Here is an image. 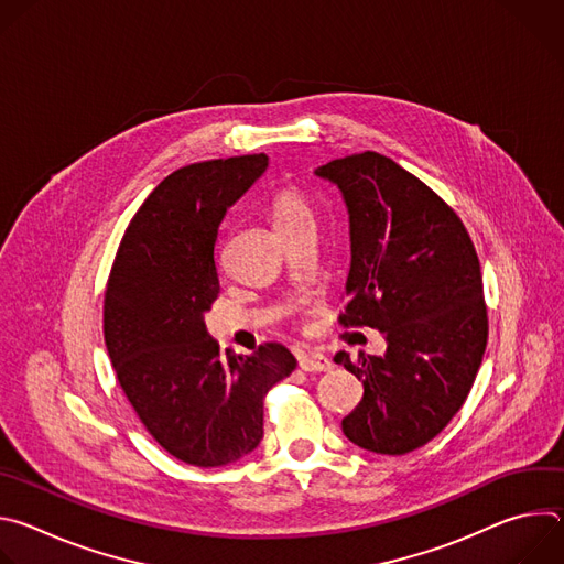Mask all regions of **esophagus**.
Segmentation results:
<instances>
[{
    "instance_id": "obj_1",
    "label": "esophagus",
    "mask_w": 564,
    "mask_h": 564,
    "mask_svg": "<svg viewBox=\"0 0 564 564\" xmlns=\"http://www.w3.org/2000/svg\"><path fill=\"white\" fill-rule=\"evenodd\" d=\"M299 366L305 372H326V370L333 368V361L324 352L312 350V352H301L299 355Z\"/></svg>"
}]
</instances>
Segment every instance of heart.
<instances>
[{"label":"heart","instance_id":"obj_1","mask_svg":"<svg viewBox=\"0 0 564 564\" xmlns=\"http://www.w3.org/2000/svg\"><path fill=\"white\" fill-rule=\"evenodd\" d=\"M270 212H272V220L281 234L296 231L301 227L314 225V220H316V207H314L312 196L292 185L281 187L272 196Z\"/></svg>","mask_w":564,"mask_h":564}]
</instances>
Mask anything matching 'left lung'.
<instances>
[{
    "label": "left lung",
    "instance_id": "left-lung-1",
    "mask_svg": "<svg viewBox=\"0 0 564 564\" xmlns=\"http://www.w3.org/2000/svg\"><path fill=\"white\" fill-rule=\"evenodd\" d=\"M348 205L352 263L344 328L383 333V357L335 361L364 381L344 435L404 455L440 435L466 401L489 339L479 259L457 212L394 160L364 151L318 167Z\"/></svg>",
    "mask_w": 564,
    "mask_h": 564
}]
</instances>
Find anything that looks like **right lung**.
Returning a JSON list of instances; mask_svg holds the SVG:
<instances>
[{
	"label": "right lung",
	"instance_id": "add662e5",
	"mask_svg": "<svg viewBox=\"0 0 564 564\" xmlns=\"http://www.w3.org/2000/svg\"><path fill=\"white\" fill-rule=\"evenodd\" d=\"M265 167L250 153L170 174L127 225L107 281L105 344L127 401L170 455L203 468L259 446L265 394L296 368L276 341L223 355L203 321L220 292L223 216Z\"/></svg>",
	"mask_w": 564,
	"mask_h": 564
}]
</instances>
